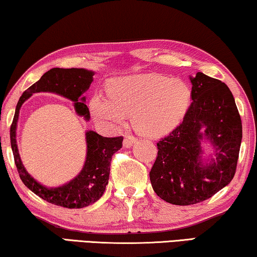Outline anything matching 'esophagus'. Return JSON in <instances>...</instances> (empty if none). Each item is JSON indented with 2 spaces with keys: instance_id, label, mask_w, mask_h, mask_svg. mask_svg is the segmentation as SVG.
I'll return each instance as SVG.
<instances>
[{
  "instance_id": "34e87169",
  "label": "esophagus",
  "mask_w": 257,
  "mask_h": 257,
  "mask_svg": "<svg viewBox=\"0 0 257 257\" xmlns=\"http://www.w3.org/2000/svg\"><path fill=\"white\" fill-rule=\"evenodd\" d=\"M136 139L134 136H130V135H127L124 137V140H123V147L124 148H132L134 144L136 143Z\"/></svg>"
}]
</instances>
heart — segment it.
Segmentation results:
<instances>
[{
  "label": "heart",
  "mask_w": 257,
  "mask_h": 257,
  "mask_svg": "<svg viewBox=\"0 0 257 257\" xmlns=\"http://www.w3.org/2000/svg\"><path fill=\"white\" fill-rule=\"evenodd\" d=\"M108 99L94 94L89 101L91 115L115 129L132 115L134 128L148 139H158L178 127L188 113L191 91L181 79L159 74L125 76L109 80Z\"/></svg>",
  "instance_id": "1"
}]
</instances>
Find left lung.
I'll return each mask as SVG.
<instances>
[{
  "label": "left lung",
  "instance_id": "left-lung-1",
  "mask_svg": "<svg viewBox=\"0 0 257 257\" xmlns=\"http://www.w3.org/2000/svg\"><path fill=\"white\" fill-rule=\"evenodd\" d=\"M193 102L182 123L157 143L150 172L155 193L171 204L208 200L232 181L242 140V124L226 84L197 72L189 76ZM208 144L212 152L204 153Z\"/></svg>",
  "mask_w": 257,
  "mask_h": 257
}]
</instances>
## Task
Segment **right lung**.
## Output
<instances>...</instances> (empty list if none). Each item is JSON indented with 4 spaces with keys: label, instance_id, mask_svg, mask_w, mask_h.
<instances>
[{
    "label": "right lung",
    "instance_id": "add662e5",
    "mask_svg": "<svg viewBox=\"0 0 257 257\" xmlns=\"http://www.w3.org/2000/svg\"><path fill=\"white\" fill-rule=\"evenodd\" d=\"M94 71L84 68H53L31 85L17 102L13 124L10 128V143L15 164L22 181L34 194L52 204L68 209H80L93 204L102 196L109 179L112 156L122 148L123 137H102L93 130L85 133L86 157L77 177L59 187H46L31 177L19 156L16 130L22 105L38 92H51L74 102L76 113L84 120H90V112L84 93L93 82Z\"/></svg>",
    "mask_w": 257,
    "mask_h": 257
}]
</instances>
